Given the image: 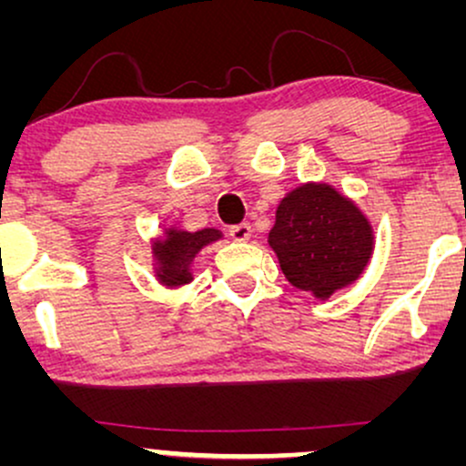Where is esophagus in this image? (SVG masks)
Here are the masks:
<instances>
[{"mask_svg": "<svg viewBox=\"0 0 466 466\" xmlns=\"http://www.w3.org/2000/svg\"><path fill=\"white\" fill-rule=\"evenodd\" d=\"M229 237H232L234 240H248L251 237L249 223H238V226L229 228Z\"/></svg>", "mask_w": 466, "mask_h": 466, "instance_id": "esophagus-1", "label": "esophagus"}]
</instances>
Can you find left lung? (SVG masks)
I'll list each match as a JSON object with an SVG mask.
<instances>
[{"mask_svg":"<svg viewBox=\"0 0 466 466\" xmlns=\"http://www.w3.org/2000/svg\"><path fill=\"white\" fill-rule=\"evenodd\" d=\"M269 245L293 287L326 300L361 276L374 237L349 197L329 184H302L278 206Z\"/></svg>","mask_w":466,"mask_h":466,"instance_id":"left-lung-1","label":"left lung"}]
</instances>
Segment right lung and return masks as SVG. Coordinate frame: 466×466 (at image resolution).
Returning a JSON list of instances; mask_svg holds the SVG:
<instances>
[{
	"mask_svg": "<svg viewBox=\"0 0 466 466\" xmlns=\"http://www.w3.org/2000/svg\"><path fill=\"white\" fill-rule=\"evenodd\" d=\"M221 238L218 229H199V232H184V229L170 228L166 238L155 240L153 254L157 260V278L166 287H179L192 280L190 263L197 251Z\"/></svg>",
	"mask_w": 466,
	"mask_h": 466,
	"instance_id": "right-lung-1",
	"label": "right lung"
}]
</instances>
